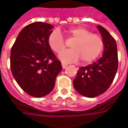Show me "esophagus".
Listing matches in <instances>:
<instances>
[{"instance_id":"1","label":"esophagus","mask_w":128,"mask_h":128,"mask_svg":"<svg viewBox=\"0 0 128 128\" xmlns=\"http://www.w3.org/2000/svg\"><path fill=\"white\" fill-rule=\"evenodd\" d=\"M67 66H68V64H66V63H64V62H62V66L63 68H65Z\"/></svg>"}]
</instances>
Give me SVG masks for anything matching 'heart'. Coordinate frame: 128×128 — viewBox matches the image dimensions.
Wrapping results in <instances>:
<instances>
[{
    "label": "heart",
    "instance_id": "heart-1",
    "mask_svg": "<svg viewBox=\"0 0 128 128\" xmlns=\"http://www.w3.org/2000/svg\"><path fill=\"white\" fill-rule=\"evenodd\" d=\"M67 40H74L71 50L66 49V42L59 30H55L48 37V45L54 52L59 54L60 60L65 62H75L81 58L87 64L96 60L104 48V40L100 35L93 34L87 28H73L66 32Z\"/></svg>",
    "mask_w": 128,
    "mask_h": 128
}]
</instances>
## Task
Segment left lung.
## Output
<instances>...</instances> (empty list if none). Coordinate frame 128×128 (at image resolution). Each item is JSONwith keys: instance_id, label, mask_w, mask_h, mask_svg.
<instances>
[{"instance_id": "1", "label": "left lung", "mask_w": 128, "mask_h": 128, "mask_svg": "<svg viewBox=\"0 0 128 128\" xmlns=\"http://www.w3.org/2000/svg\"><path fill=\"white\" fill-rule=\"evenodd\" d=\"M97 28L104 40L102 57L93 64L80 67L73 80L78 93L88 98H94L107 90L118 68L116 41L102 26L98 25Z\"/></svg>"}]
</instances>
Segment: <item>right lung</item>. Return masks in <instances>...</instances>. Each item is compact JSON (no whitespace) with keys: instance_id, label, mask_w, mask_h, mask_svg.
<instances>
[{"instance_id":"right-lung-1","label":"right lung","mask_w":128,"mask_h":128,"mask_svg":"<svg viewBox=\"0 0 128 128\" xmlns=\"http://www.w3.org/2000/svg\"><path fill=\"white\" fill-rule=\"evenodd\" d=\"M54 26L37 22L21 30L11 50L12 74L26 93L36 98L49 94L62 69L48 45Z\"/></svg>"}]
</instances>
